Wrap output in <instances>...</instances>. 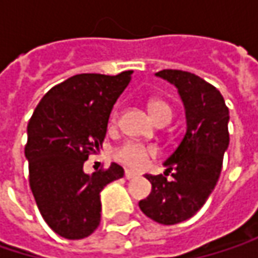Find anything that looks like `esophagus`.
Here are the masks:
<instances>
[{
    "label": "esophagus",
    "instance_id": "esophagus-1",
    "mask_svg": "<svg viewBox=\"0 0 258 258\" xmlns=\"http://www.w3.org/2000/svg\"><path fill=\"white\" fill-rule=\"evenodd\" d=\"M134 178H137V173L131 170H125V179H134Z\"/></svg>",
    "mask_w": 258,
    "mask_h": 258
}]
</instances>
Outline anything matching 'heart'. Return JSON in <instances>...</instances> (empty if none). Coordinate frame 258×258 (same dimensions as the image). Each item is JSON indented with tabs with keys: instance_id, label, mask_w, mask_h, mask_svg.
Wrapping results in <instances>:
<instances>
[{
	"instance_id": "1",
	"label": "heart",
	"mask_w": 258,
	"mask_h": 258,
	"mask_svg": "<svg viewBox=\"0 0 258 258\" xmlns=\"http://www.w3.org/2000/svg\"><path fill=\"white\" fill-rule=\"evenodd\" d=\"M148 107L155 121L163 119V118H169V119L172 118V107L164 100L154 98L148 103ZM116 121H118V112H115L112 116V122L115 124ZM157 154H158V149L152 145H145L140 142H125L115 149L113 155L118 161H121L130 169L140 170Z\"/></svg>"
}]
</instances>
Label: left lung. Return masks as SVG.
Listing matches in <instances>:
<instances>
[{"label": "left lung", "mask_w": 258, "mask_h": 258, "mask_svg": "<svg viewBox=\"0 0 258 258\" xmlns=\"http://www.w3.org/2000/svg\"><path fill=\"white\" fill-rule=\"evenodd\" d=\"M157 76L178 88L186 133L164 161V175H146L152 191L139 208L148 218L172 226L197 214L218 182L229 148V107L214 85L189 72L161 70ZM169 173L172 180L167 179Z\"/></svg>", "instance_id": "left-lung-1"}]
</instances>
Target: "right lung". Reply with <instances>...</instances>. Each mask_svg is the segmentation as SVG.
<instances>
[{"mask_svg": "<svg viewBox=\"0 0 258 258\" xmlns=\"http://www.w3.org/2000/svg\"><path fill=\"white\" fill-rule=\"evenodd\" d=\"M133 72L83 73L46 92L29 122L25 157L29 186L46 224L66 239H83L101 220V189L124 176L112 163L92 175L83 163L103 145L113 104Z\"/></svg>", "mask_w": 258, "mask_h": 258, "instance_id": "add662e5", "label": "right lung"}]
</instances>
